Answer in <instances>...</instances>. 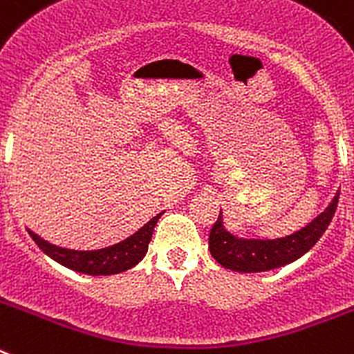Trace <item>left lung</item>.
I'll return each instance as SVG.
<instances>
[{
    "label": "left lung",
    "mask_w": 354,
    "mask_h": 354,
    "mask_svg": "<svg viewBox=\"0 0 354 354\" xmlns=\"http://www.w3.org/2000/svg\"><path fill=\"white\" fill-rule=\"evenodd\" d=\"M337 204H339V195L331 202L330 207L317 216L310 225H306L292 236L274 241L237 239L225 230L220 214L209 234L211 255L218 264L237 273H261V271L282 268L305 255L321 239L335 216Z\"/></svg>",
    "instance_id": "1"
}]
</instances>
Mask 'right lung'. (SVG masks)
Masks as SVG:
<instances>
[{
  "mask_svg": "<svg viewBox=\"0 0 354 354\" xmlns=\"http://www.w3.org/2000/svg\"><path fill=\"white\" fill-rule=\"evenodd\" d=\"M159 216L161 214L154 216L145 227L140 228L138 232L131 236L129 239L122 241V243H118L115 246H109V248L95 250V252H76V250H67L60 248V246L49 245L48 241L40 239L31 230L30 236L33 237V241H35L39 248L46 255H49L53 261L60 262L62 266H65L68 270H74L77 273L84 274H93V277H99V274H115L131 270L133 266H136L145 257Z\"/></svg>",
  "mask_w": 354,
  "mask_h": 354,
  "instance_id": "right-lung-1",
  "label": "right lung"
}]
</instances>
